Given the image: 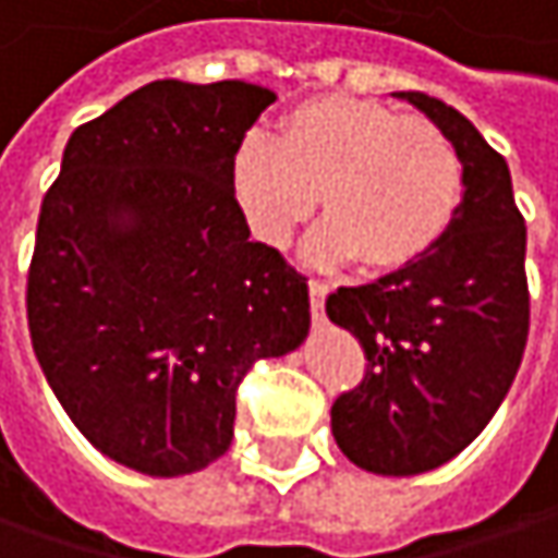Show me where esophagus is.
<instances>
[{
    "label": "esophagus",
    "mask_w": 558,
    "mask_h": 558,
    "mask_svg": "<svg viewBox=\"0 0 558 558\" xmlns=\"http://www.w3.org/2000/svg\"><path fill=\"white\" fill-rule=\"evenodd\" d=\"M326 293H329V283L319 278L310 280V306H313V316L323 319V306H326Z\"/></svg>",
    "instance_id": "esophagus-1"
}]
</instances>
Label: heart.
<instances>
[{"label": "heart", "instance_id": "1", "mask_svg": "<svg viewBox=\"0 0 558 558\" xmlns=\"http://www.w3.org/2000/svg\"><path fill=\"white\" fill-rule=\"evenodd\" d=\"M229 178L245 223L268 245H283L319 197L329 227L313 255L354 258L364 275L425 262L463 197V162L444 130L357 95L293 105L271 146L245 140L235 149Z\"/></svg>", "mask_w": 558, "mask_h": 558}]
</instances>
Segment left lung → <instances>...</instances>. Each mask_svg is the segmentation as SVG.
Returning a JSON list of instances; mask_svg holds the SVG:
<instances>
[{
  "label": "left lung",
  "instance_id": "left-lung-1",
  "mask_svg": "<svg viewBox=\"0 0 558 558\" xmlns=\"http://www.w3.org/2000/svg\"><path fill=\"white\" fill-rule=\"evenodd\" d=\"M422 108L463 162V204L425 262L326 300L335 326L364 348V380L331 405L341 453L380 476H415L453 460L492 422L531 331L527 227L511 172L457 108L399 92Z\"/></svg>",
  "mask_w": 558,
  "mask_h": 558
}]
</instances>
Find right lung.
<instances>
[{
	"label": "right lung",
	"instance_id": "obj_1",
	"mask_svg": "<svg viewBox=\"0 0 558 558\" xmlns=\"http://www.w3.org/2000/svg\"><path fill=\"white\" fill-rule=\"evenodd\" d=\"M275 101L159 78L73 130L27 268V329L66 415L105 457L184 476L223 457L235 392L310 331V290L248 239L232 156Z\"/></svg>",
	"mask_w": 558,
	"mask_h": 558
}]
</instances>
